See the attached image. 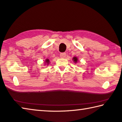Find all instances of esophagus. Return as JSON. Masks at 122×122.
Returning <instances> with one entry per match:
<instances>
[{
	"mask_svg": "<svg viewBox=\"0 0 122 122\" xmlns=\"http://www.w3.org/2000/svg\"><path fill=\"white\" fill-rule=\"evenodd\" d=\"M66 56V54L65 53H60V56L61 58H65Z\"/></svg>",
	"mask_w": 122,
	"mask_h": 122,
	"instance_id": "esophagus-1",
	"label": "esophagus"
}]
</instances>
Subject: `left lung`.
<instances>
[{"label": "left lung", "mask_w": 122, "mask_h": 122, "mask_svg": "<svg viewBox=\"0 0 122 122\" xmlns=\"http://www.w3.org/2000/svg\"><path fill=\"white\" fill-rule=\"evenodd\" d=\"M73 60H74V62H75L76 63V62H77V57H74V58H73Z\"/></svg>", "instance_id": "1"}]
</instances>
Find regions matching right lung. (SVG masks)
Returning a JSON list of instances; mask_svg holds the SVG:
<instances>
[{
  "instance_id": "obj_1",
  "label": "right lung",
  "mask_w": 122,
  "mask_h": 122,
  "mask_svg": "<svg viewBox=\"0 0 122 122\" xmlns=\"http://www.w3.org/2000/svg\"><path fill=\"white\" fill-rule=\"evenodd\" d=\"M49 60H48V59H47L46 60V63H47L48 64V63H49Z\"/></svg>"
}]
</instances>
